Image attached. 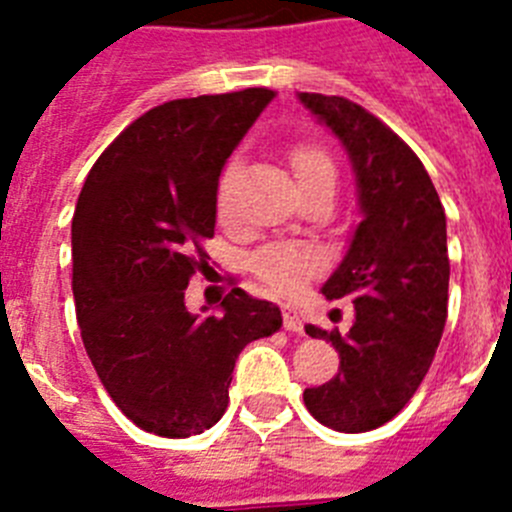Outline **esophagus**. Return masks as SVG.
<instances>
[{
	"mask_svg": "<svg viewBox=\"0 0 512 512\" xmlns=\"http://www.w3.org/2000/svg\"><path fill=\"white\" fill-rule=\"evenodd\" d=\"M284 328L292 330V333H305V323H302L300 312L292 305H284Z\"/></svg>",
	"mask_w": 512,
	"mask_h": 512,
	"instance_id": "1",
	"label": "esophagus"
}]
</instances>
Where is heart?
<instances>
[{"label":"heart","instance_id":"b5f03b06","mask_svg":"<svg viewBox=\"0 0 512 512\" xmlns=\"http://www.w3.org/2000/svg\"><path fill=\"white\" fill-rule=\"evenodd\" d=\"M292 169H295L300 184L320 179V176L333 174V161L328 153L315 143H300L292 148ZM233 182H235V164L220 176L217 184V212L220 217H230V200H233ZM320 253L310 246H297V243H271L261 248L253 256L251 266L259 274L264 284H269L277 292H292L300 287L310 274L320 269Z\"/></svg>","mask_w":512,"mask_h":512}]
</instances>
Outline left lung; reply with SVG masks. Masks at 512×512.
Segmentation results:
<instances>
[{
    "mask_svg": "<svg viewBox=\"0 0 512 512\" xmlns=\"http://www.w3.org/2000/svg\"><path fill=\"white\" fill-rule=\"evenodd\" d=\"M297 97L346 148L364 215L323 284L328 300H354V325L348 333L305 325L307 336L333 343L341 359L336 377L305 390V405L333 431H374L408 405L443 336L446 212L420 158L379 117L346 97Z\"/></svg>",
    "mask_w": 512,
    "mask_h": 512,
    "instance_id": "1",
    "label": "left lung"
}]
</instances>
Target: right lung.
I'll list each match as a JSON object with an SVG mask.
<instances>
[{
    "label": "right lung",
    "mask_w": 512,
    "mask_h": 512,
    "mask_svg": "<svg viewBox=\"0 0 512 512\" xmlns=\"http://www.w3.org/2000/svg\"><path fill=\"white\" fill-rule=\"evenodd\" d=\"M271 99L256 87L158 104L112 140L76 202L81 341L117 408L156 436L212 428L238 354L282 328L279 307L241 287L220 302L223 315L184 305L215 235L220 171Z\"/></svg>",
    "instance_id": "right-lung-1"
}]
</instances>
